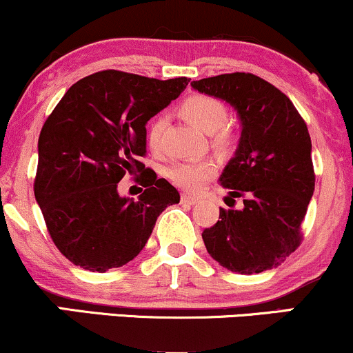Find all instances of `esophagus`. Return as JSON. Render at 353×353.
Segmentation results:
<instances>
[{
	"instance_id": "34e87169",
	"label": "esophagus",
	"mask_w": 353,
	"mask_h": 353,
	"mask_svg": "<svg viewBox=\"0 0 353 353\" xmlns=\"http://www.w3.org/2000/svg\"><path fill=\"white\" fill-rule=\"evenodd\" d=\"M181 201L184 202V204H190V205H194V204H197V202H199V199H197V197L189 196V194H182Z\"/></svg>"
}]
</instances>
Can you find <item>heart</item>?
Segmentation results:
<instances>
[{
    "label": "heart",
    "instance_id": "1",
    "mask_svg": "<svg viewBox=\"0 0 353 353\" xmlns=\"http://www.w3.org/2000/svg\"><path fill=\"white\" fill-rule=\"evenodd\" d=\"M181 114L204 134H216L228 121V109H225L224 104L219 99L212 98V96L205 94H196L185 99L181 104ZM164 125L165 123L163 117H156L148 125L145 141H148V145L152 151H157L161 148ZM229 143L230 137L228 132H219L214 137V144L219 145V148H225ZM216 171V164L208 159L179 161V163H174L165 169V176L179 188L197 192V190L204 188L205 182L212 179Z\"/></svg>",
    "mask_w": 353,
    "mask_h": 353
}]
</instances>
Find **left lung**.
I'll return each instance as SVG.
<instances>
[{"label": "left lung", "instance_id": "left-lung-1", "mask_svg": "<svg viewBox=\"0 0 353 353\" xmlns=\"http://www.w3.org/2000/svg\"><path fill=\"white\" fill-rule=\"evenodd\" d=\"M222 99L241 121L234 157L219 182L241 209L219 208V221L202 232L210 257L237 274L279 265L301 244V224L314 194L312 143L292 101L259 76L232 72L190 83Z\"/></svg>", "mask_w": 353, "mask_h": 353}]
</instances>
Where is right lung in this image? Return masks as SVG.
<instances>
[{"instance_id": "obj_1", "label": "right lung", "mask_w": 353, "mask_h": 353, "mask_svg": "<svg viewBox=\"0 0 353 353\" xmlns=\"http://www.w3.org/2000/svg\"><path fill=\"white\" fill-rule=\"evenodd\" d=\"M108 70L68 89L38 141L34 197L59 252L74 265L106 272L131 262L157 217L179 204V192L137 161L145 124L188 86ZM143 170L137 201L117 192L125 172Z\"/></svg>"}]
</instances>
